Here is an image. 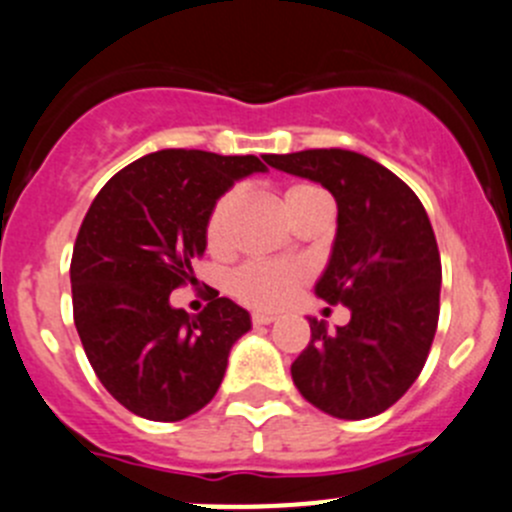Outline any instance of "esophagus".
<instances>
[{
    "instance_id": "1",
    "label": "esophagus",
    "mask_w": 512,
    "mask_h": 512,
    "mask_svg": "<svg viewBox=\"0 0 512 512\" xmlns=\"http://www.w3.org/2000/svg\"><path fill=\"white\" fill-rule=\"evenodd\" d=\"M251 319H253V324H256V326H264V324H274V321L279 319V316L271 314V311H256V314H253Z\"/></svg>"
}]
</instances>
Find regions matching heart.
I'll use <instances>...</instances> for the list:
<instances>
[{
	"label": "heart",
	"mask_w": 512,
	"mask_h": 512,
	"mask_svg": "<svg viewBox=\"0 0 512 512\" xmlns=\"http://www.w3.org/2000/svg\"><path fill=\"white\" fill-rule=\"evenodd\" d=\"M311 186H294L286 196L296 191H306ZM233 203L236 193H226L218 198L208 216L206 236L213 248H221L226 243L228 221H231ZM304 269L296 264H279V261H248L241 269L233 271L231 291L236 299H241L248 306H261V309H274V306L286 304L294 296L296 286L304 281Z\"/></svg>",
	"instance_id": "obj_1"
}]
</instances>
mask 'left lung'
I'll use <instances>...</instances> for the list:
<instances>
[{"instance_id":"1","label":"left lung","mask_w":512,"mask_h":512,"mask_svg":"<svg viewBox=\"0 0 512 512\" xmlns=\"http://www.w3.org/2000/svg\"><path fill=\"white\" fill-rule=\"evenodd\" d=\"M266 163L337 201V236L314 294L352 314L337 332L309 319L311 342L291 379L326 415H379L415 384L435 339L442 266L425 206L405 180L354 150L266 155Z\"/></svg>"}]
</instances>
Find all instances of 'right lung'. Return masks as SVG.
<instances>
[{
  "label": "right lung",
  "mask_w": 512,
  "mask_h": 512,
  "mask_svg": "<svg viewBox=\"0 0 512 512\" xmlns=\"http://www.w3.org/2000/svg\"><path fill=\"white\" fill-rule=\"evenodd\" d=\"M266 170L256 155L158 150L92 201L72 251L75 326L102 387L133 415L178 422L216 397L251 314L216 291L191 316L170 291L193 281L218 198Z\"/></svg>",
  "instance_id": "add662e5"
}]
</instances>
